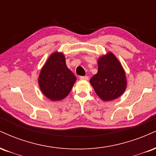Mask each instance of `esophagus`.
Masks as SVG:
<instances>
[{
    "mask_svg": "<svg viewBox=\"0 0 156 156\" xmlns=\"http://www.w3.org/2000/svg\"><path fill=\"white\" fill-rule=\"evenodd\" d=\"M80 80H88L89 77L87 76H81L80 77Z\"/></svg>",
    "mask_w": 156,
    "mask_h": 156,
    "instance_id": "34e87169",
    "label": "esophagus"
}]
</instances>
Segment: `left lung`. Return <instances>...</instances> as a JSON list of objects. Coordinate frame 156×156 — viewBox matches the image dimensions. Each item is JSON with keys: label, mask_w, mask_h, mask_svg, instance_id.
Returning <instances> with one entry per match:
<instances>
[{"label": "left lung", "mask_w": 156, "mask_h": 156, "mask_svg": "<svg viewBox=\"0 0 156 156\" xmlns=\"http://www.w3.org/2000/svg\"><path fill=\"white\" fill-rule=\"evenodd\" d=\"M91 85L101 100L116 99L127 86L126 73L118 58L109 52L98 59V72L90 80Z\"/></svg>", "instance_id": "8db88e82"}]
</instances>
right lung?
Here are the masks:
<instances>
[{
  "instance_id": "right-lung-1",
  "label": "right lung",
  "mask_w": 156,
  "mask_h": 156,
  "mask_svg": "<svg viewBox=\"0 0 156 156\" xmlns=\"http://www.w3.org/2000/svg\"><path fill=\"white\" fill-rule=\"evenodd\" d=\"M76 78L66 64L62 52H53L42 67L38 85L43 94L55 101L65 98L70 93Z\"/></svg>"
}]
</instances>
